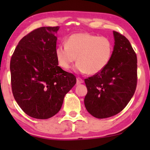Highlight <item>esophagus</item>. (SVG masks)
<instances>
[{
    "label": "esophagus",
    "instance_id": "obj_1",
    "mask_svg": "<svg viewBox=\"0 0 150 150\" xmlns=\"http://www.w3.org/2000/svg\"><path fill=\"white\" fill-rule=\"evenodd\" d=\"M83 80L81 79V78H79V77H78L77 79H76V83L78 84V85H79V84H81V83H83Z\"/></svg>",
    "mask_w": 150,
    "mask_h": 150
}]
</instances>
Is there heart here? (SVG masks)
Masks as SVG:
<instances>
[{"label":"heart","instance_id":"1","mask_svg":"<svg viewBox=\"0 0 150 150\" xmlns=\"http://www.w3.org/2000/svg\"><path fill=\"white\" fill-rule=\"evenodd\" d=\"M113 46L109 38L87 33L71 35L65 45L55 49L58 64L63 69H69L77 61L76 70L89 74H96L106 67L112 57Z\"/></svg>","mask_w":150,"mask_h":150}]
</instances>
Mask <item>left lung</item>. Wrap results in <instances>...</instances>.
Instances as JSON below:
<instances>
[{
  "label": "left lung",
  "instance_id": "left-lung-1",
  "mask_svg": "<svg viewBox=\"0 0 150 150\" xmlns=\"http://www.w3.org/2000/svg\"><path fill=\"white\" fill-rule=\"evenodd\" d=\"M115 46L108 65L100 72L85 79L86 109L96 118L114 116L126 107L137 84V58L130 42L113 31Z\"/></svg>",
  "mask_w": 150,
  "mask_h": 150
}]
</instances>
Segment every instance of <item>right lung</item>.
Returning <instances> with one entry per match:
<instances>
[{
    "instance_id": "right-lung-1",
    "label": "right lung",
    "mask_w": 150,
    "mask_h": 150,
    "mask_svg": "<svg viewBox=\"0 0 150 150\" xmlns=\"http://www.w3.org/2000/svg\"><path fill=\"white\" fill-rule=\"evenodd\" d=\"M59 26L35 29L20 41L10 62L11 89L21 109L46 120L60 110L75 76L58 66L55 49Z\"/></svg>"
}]
</instances>
